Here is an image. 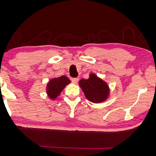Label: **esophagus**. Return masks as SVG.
I'll use <instances>...</instances> for the list:
<instances>
[{
    "label": "esophagus",
    "mask_w": 156,
    "mask_h": 156,
    "mask_svg": "<svg viewBox=\"0 0 156 156\" xmlns=\"http://www.w3.org/2000/svg\"><path fill=\"white\" fill-rule=\"evenodd\" d=\"M78 80H79V78H72V83H74V84H76L78 82Z\"/></svg>",
    "instance_id": "obj_1"
}]
</instances>
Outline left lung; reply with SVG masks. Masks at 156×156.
Returning a JSON list of instances; mask_svg holds the SVG:
<instances>
[{"mask_svg": "<svg viewBox=\"0 0 156 156\" xmlns=\"http://www.w3.org/2000/svg\"><path fill=\"white\" fill-rule=\"evenodd\" d=\"M79 84L89 101L98 103L107 98L109 92L107 84L93 73L89 79H81Z\"/></svg>", "mask_w": 156, "mask_h": 156, "instance_id": "obj_1", "label": "left lung"}]
</instances>
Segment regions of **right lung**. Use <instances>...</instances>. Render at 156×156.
Instances as JSON below:
<instances>
[{"instance_id":"right-lung-1","label":"right lung","mask_w":156,"mask_h":156,"mask_svg":"<svg viewBox=\"0 0 156 156\" xmlns=\"http://www.w3.org/2000/svg\"><path fill=\"white\" fill-rule=\"evenodd\" d=\"M69 83H70V80L65 76L51 79L47 84V93L49 97L52 100L56 99Z\"/></svg>"}]
</instances>
